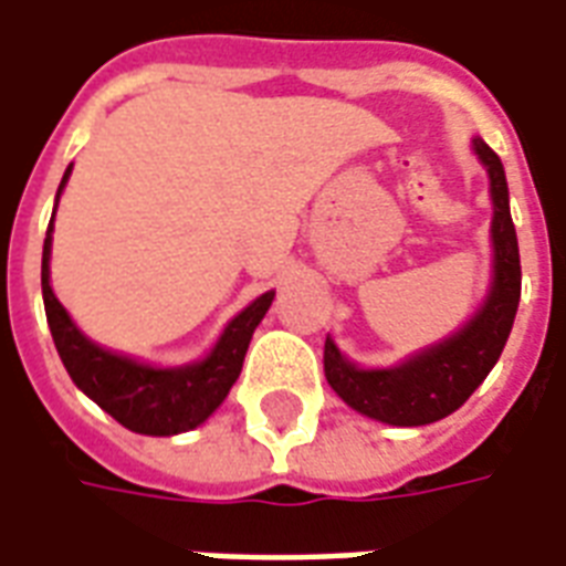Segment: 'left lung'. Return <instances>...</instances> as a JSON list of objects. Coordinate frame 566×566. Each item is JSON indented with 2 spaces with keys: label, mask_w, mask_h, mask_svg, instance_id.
<instances>
[{
  "label": "left lung",
  "mask_w": 566,
  "mask_h": 566,
  "mask_svg": "<svg viewBox=\"0 0 566 566\" xmlns=\"http://www.w3.org/2000/svg\"><path fill=\"white\" fill-rule=\"evenodd\" d=\"M472 153L488 171L493 205L488 294L469 315V322H462L453 334L410 352L389 367L355 365L327 334L324 377L331 389L361 417L386 426H429L444 420L488 379L512 334L521 300V256L509 211V184L503 161L481 137L472 140Z\"/></svg>",
  "instance_id": "left-lung-1"
}]
</instances>
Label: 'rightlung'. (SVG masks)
<instances>
[{
  "instance_id": "1",
  "label": "right lung",
  "mask_w": 566,
  "mask_h": 566,
  "mask_svg": "<svg viewBox=\"0 0 566 566\" xmlns=\"http://www.w3.org/2000/svg\"><path fill=\"white\" fill-rule=\"evenodd\" d=\"M73 165L63 171L57 201L66 189ZM54 214H51L45 248H42V300L49 315L51 337L57 346L63 367L70 379L94 405L106 410L116 422L137 434H180L196 429L227 401L232 382L239 379L244 365V352L251 346L256 324L270 312L275 291H266L251 300L239 315H232L211 349L187 365H149L125 352L101 346L91 339L51 287V242H54Z\"/></svg>"
}]
</instances>
